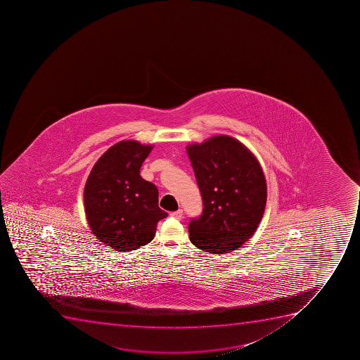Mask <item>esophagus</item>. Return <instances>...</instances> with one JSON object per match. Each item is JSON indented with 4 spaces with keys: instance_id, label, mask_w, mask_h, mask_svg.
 <instances>
[{
    "instance_id": "1",
    "label": "esophagus",
    "mask_w": 360,
    "mask_h": 360,
    "mask_svg": "<svg viewBox=\"0 0 360 360\" xmlns=\"http://www.w3.org/2000/svg\"><path fill=\"white\" fill-rule=\"evenodd\" d=\"M170 216L171 217L174 218V219H178V221H179V219H182L183 218V211H174V212H171Z\"/></svg>"
}]
</instances>
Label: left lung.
I'll return each instance as SVG.
<instances>
[{"label":"left lung","mask_w":360,"mask_h":360,"mask_svg":"<svg viewBox=\"0 0 360 360\" xmlns=\"http://www.w3.org/2000/svg\"><path fill=\"white\" fill-rule=\"evenodd\" d=\"M203 198V214L189 224V238L205 252L224 255L256 232L266 205V179L251 150L228 135L186 146Z\"/></svg>","instance_id":"1"}]
</instances>
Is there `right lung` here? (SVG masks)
I'll return each mask as SVG.
<instances>
[{"mask_svg": "<svg viewBox=\"0 0 360 360\" xmlns=\"http://www.w3.org/2000/svg\"><path fill=\"white\" fill-rule=\"evenodd\" d=\"M153 144L124 139L94 164L84 186L90 230L104 245L127 252L153 240L157 223L167 214L158 207V190L139 170Z\"/></svg>", "mask_w": 360, "mask_h": 360, "instance_id": "add662e5", "label": "right lung"}]
</instances>
